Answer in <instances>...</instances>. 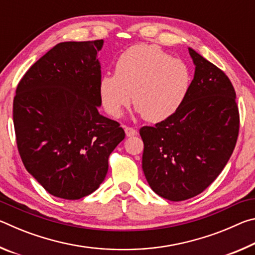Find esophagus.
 Masks as SVG:
<instances>
[{"label": "esophagus", "instance_id": "obj_1", "mask_svg": "<svg viewBox=\"0 0 255 255\" xmlns=\"http://www.w3.org/2000/svg\"><path fill=\"white\" fill-rule=\"evenodd\" d=\"M125 129V132H126V136L127 137H132V136H136L137 135V130L135 128H131V127H128V126H124Z\"/></svg>", "mask_w": 255, "mask_h": 255}]
</instances>
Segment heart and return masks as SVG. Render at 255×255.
Masks as SVG:
<instances>
[{"instance_id": "b5f03b06", "label": "heart", "mask_w": 255, "mask_h": 255, "mask_svg": "<svg viewBox=\"0 0 255 255\" xmlns=\"http://www.w3.org/2000/svg\"><path fill=\"white\" fill-rule=\"evenodd\" d=\"M192 74L183 60L156 46L136 45L119 56L116 73H107L99 84L105 109L120 117L131 100L137 112L150 123L163 122L182 106Z\"/></svg>"}]
</instances>
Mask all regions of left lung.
Returning a JSON list of instances; mask_svg holds the SVG:
<instances>
[{"label": "left lung", "mask_w": 255, "mask_h": 255, "mask_svg": "<svg viewBox=\"0 0 255 255\" xmlns=\"http://www.w3.org/2000/svg\"><path fill=\"white\" fill-rule=\"evenodd\" d=\"M190 91L179 110L140 128L143 171L155 193L182 201L209 187L230 159L240 129L236 93L225 73L192 48Z\"/></svg>", "instance_id": "left-lung-1"}]
</instances>
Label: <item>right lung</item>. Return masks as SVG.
Returning <instances> with one entry per match:
<instances>
[{"mask_svg": "<svg viewBox=\"0 0 255 255\" xmlns=\"http://www.w3.org/2000/svg\"><path fill=\"white\" fill-rule=\"evenodd\" d=\"M103 40L53 47L21 79L13 100L16 145L27 171L46 191L81 199L100 187L108 158L125 138L99 114Z\"/></svg>", "mask_w": 255, "mask_h": 255, "instance_id": "add662e5", "label": "right lung"}]
</instances>
